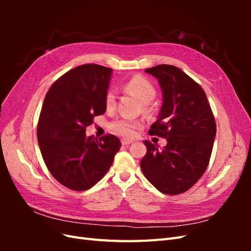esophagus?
Wrapping results in <instances>:
<instances>
[{
  "instance_id": "34e87169",
  "label": "esophagus",
  "mask_w": 251,
  "mask_h": 251,
  "mask_svg": "<svg viewBox=\"0 0 251 251\" xmlns=\"http://www.w3.org/2000/svg\"><path fill=\"white\" fill-rule=\"evenodd\" d=\"M133 142H134L133 139H126V138L121 139V143H123L124 146H126V144H130V143H133Z\"/></svg>"
}]
</instances>
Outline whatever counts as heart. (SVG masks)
<instances>
[{
  "mask_svg": "<svg viewBox=\"0 0 251 251\" xmlns=\"http://www.w3.org/2000/svg\"><path fill=\"white\" fill-rule=\"evenodd\" d=\"M125 90L127 93L134 95L143 104V108L148 110V104L154 100L156 95V90L151 82L140 75H136L130 80H127L125 85ZM104 103L107 110H113L116 104V96L113 91H108L104 97ZM141 126L139 120L130 118H120L113 121L110 127L113 132L125 137H131L134 135L136 128Z\"/></svg>",
  "mask_w": 251,
  "mask_h": 251,
  "instance_id": "obj_1",
  "label": "heart"
}]
</instances>
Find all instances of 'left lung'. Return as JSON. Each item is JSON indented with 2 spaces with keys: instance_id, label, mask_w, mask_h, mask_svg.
Masks as SVG:
<instances>
[{
  "instance_id": "left-lung-1",
  "label": "left lung",
  "mask_w": 251,
  "mask_h": 251,
  "mask_svg": "<svg viewBox=\"0 0 251 251\" xmlns=\"http://www.w3.org/2000/svg\"><path fill=\"white\" fill-rule=\"evenodd\" d=\"M147 73L158 79L162 105L150 134L168 144L159 149L149 140L140 161L146 178L159 192L178 195L186 192L206 171L217 126L204 90L179 68L158 65Z\"/></svg>"
}]
</instances>
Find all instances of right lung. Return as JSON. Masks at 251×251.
Here are the masks:
<instances>
[{
    "label": "right lung",
    "instance_id": "add662e5",
    "mask_svg": "<svg viewBox=\"0 0 251 251\" xmlns=\"http://www.w3.org/2000/svg\"><path fill=\"white\" fill-rule=\"evenodd\" d=\"M112 69L95 64L68 71L51 86L37 125V141L47 169L60 184L87 191L109 171L121 147L114 135L97 139L86 127L105 110Z\"/></svg>",
    "mask_w": 251,
    "mask_h": 251
}]
</instances>
